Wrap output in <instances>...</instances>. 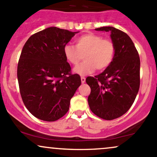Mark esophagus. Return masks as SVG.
Listing matches in <instances>:
<instances>
[{"label": "esophagus", "instance_id": "34e87169", "mask_svg": "<svg viewBox=\"0 0 157 157\" xmlns=\"http://www.w3.org/2000/svg\"><path fill=\"white\" fill-rule=\"evenodd\" d=\"M81 82H82V83H84L86 82V78L84 77H81Z\"/></svg>", "mask_w": 157, "mask_h": 157}]
</instances>
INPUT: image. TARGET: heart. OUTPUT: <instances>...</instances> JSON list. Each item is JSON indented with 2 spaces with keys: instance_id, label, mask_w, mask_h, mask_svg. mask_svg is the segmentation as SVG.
<instances>
[{
  "instance_id": "b5f03b06",
  "label": "heart",
  "mask_w": 157,
  "mask_h": 157,
  "mask_svg": "<svg viewBox=\"0 0 157 157\" xmlns=\"http://www.w3.org/2000/svg\"><path fill=\"white\" fill-rule=\"evenodd\" d=\"M115 47L109 39H102L101 36L93 33L85 34L75 40V47L66 45L63 55L70 64L77 65L83 56V63L74 69V72L80 76L93 73L95 69L103 71L112 63Z\"/></svg>"
}]
</instances>
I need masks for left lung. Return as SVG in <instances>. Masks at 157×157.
Listing matches in <instances>:
<instances>
[{"label": "left lung", "mask_w": 157, "mask_h": 157, "mask_svg": "<svg viewBox=\"0 0 157 157\" xmlns=\"http://www.w3.org/2000/svg\"><path fill=\"white\" fill-rule=\"evenodd\" d=\"M95 30L111 32L115 52L112 63L103 72L86 78L91 88L88 102L95 115L111 120L125 113L134 103L140 89V60L134 43L125 32L112 26Z\"/></svg>", "instance_id": "obj_1"}]
</instances>
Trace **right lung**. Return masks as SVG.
Returning <instances> with one entry per match:
<instances>
[{
  "instance_id": "1",
  "label": "right lung",
  "mask_w": 157,
  "mask_h": 157,
  "mask_svg": "<svg viewBox=\"0 0 157 157\" xmlns=\"http://www.w3.org/2000/svg\"><path fill=\"white\" fill-rule=\"evenodd\" d=\"M78 32L48 27L23 46L17 64L20 92L26 109L40 120L53 122L63 117L81 85L80 75L70 74L63 55L65 46Z\"/></svg>"
}]
</instances>
